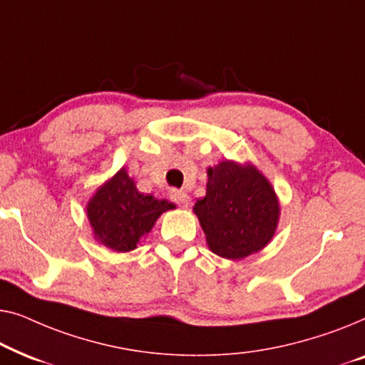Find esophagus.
Segmentation results:
<instances>
[{"label":"esophagus","instance_id":"34e87169","mask_svg":"<svg viewBox=\"0 0 365 365\" xmlns=\"http://www.w3.org/2000/svg\"><path fill=\"white\" fill-rule=\"evenodd\" d=\"M172 200L175 202L177 205H180L182 208H187L190 205V197L182 190H177V192H172Z\"/></svg>","mask_w":365,"mask_h":365}]
</instances>
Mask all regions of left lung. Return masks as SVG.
<instances>
[{
	"instance_id": "left-lung-1",
	"label": "left lung",
	"mask_w": 365,
	"mask_h": 365,
	"mask_svg": "<svg viewBox=\"0 0 365 365\" xmlns=\"http://www.w3.org/2000/svg\"><path fill=\"white\" fill-rule=\"evenodd\" d=\"M215 255L241 259L273 238L279 203L269 182L255 167L222 162L208 168L207 197L193 207Z\"/></svg>"
}]
</instances>
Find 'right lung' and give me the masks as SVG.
I'll use <instances>...</instances> for the list:
<instances>
[{
    "label": "right lung",
    "instance_id": "add662e5",
    "mask_svg": "<svg viewBox=\"0 0 365 365\" xmlns=\"http://www.w3.org/2000/svg\"><path fill=\"white\" fill-rule=\"evenodd\" d=\"M173 208L167 200L137 192L132 178L122 168L87 205V217L96 238L114 251H130L150 232L163 212Z\"/></svg>",
    "mask_w": 365,
    "mask_h": 365
}]
</instances>
